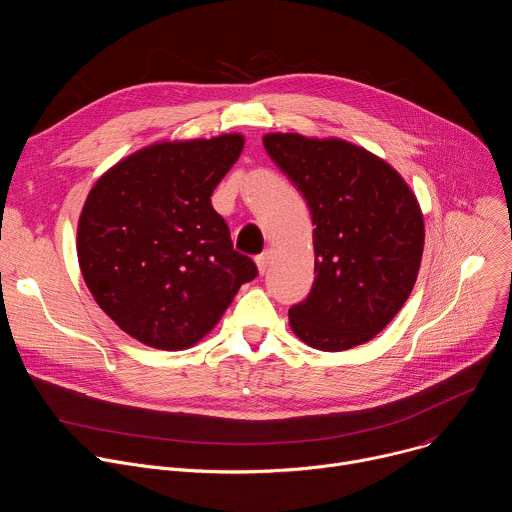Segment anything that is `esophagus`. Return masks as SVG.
I'll return each mask as SVG.
<instances>
[{
  "label": "esophagus",
  "mask_w": 512,
  "mask_h": 512,
  "mask_svg": "<svg viewBox=\"0 0 512 512\" xmlns=\"http://www.w3.org/2000/svg\"><path fill=\"white\" fill-rule=\"evenodd\" d=\"M271 249H267L265 253H261L257 259H255V263H257V269H259V273L263 275L265 271H267V267H269V261H271Z\"/></svg>",
  "instance_id": "esophagus-1"
}]
</instances>
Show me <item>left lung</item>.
<instances>
[{
  "label": "left lung",
  "mask_w": 512,
  "mask_h": 512,
  "mask_svg": "<svg viewBox=\"0 0 512 512\" xmlns=\"http://www.w3.org/2000/svg\"><path fill=\"white\" fill-rule=\"evenodd\" d=\"M269 158L298 186L314 229V287L289 308V326L312 348L342 352L373 340L415 285L425 225L403 176L340 137L267 133Z\"/></svg>",
  "instance_id": "1"
}]
</instances>
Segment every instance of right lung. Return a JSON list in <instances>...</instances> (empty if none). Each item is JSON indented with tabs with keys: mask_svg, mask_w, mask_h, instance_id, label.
I'll return each instance as SVG.
<instances>
[{
	"mask_svg": "<svg viewBox=\"0 0 512 512\" xmlns=\"http://www.w3.org/2000/svg\"><path fill=\"white\" fill-rule=\"evenodd\" d=\"M243 145L241 133L156 141L93 184L77 227L79 267L99 308L141 344L194 346L255 279L210 202Z\"/></svg>",
	"mask_w": 512,
	"mask_h": 512,
	"instance_id": "add662e5",
	"label": "right lung"
}]
</instances>
